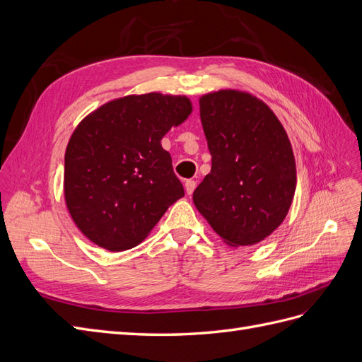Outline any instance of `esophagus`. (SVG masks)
Instances as JSON below:
<instances>
[{
  "label": "esophagus",
  "mask_w": 362,
  "mask_h": 362,
  "mask_svg": "<svg viewBox=\"0 0 362 362\" xmlns=\"http://www.w3.org/2000/svg\"><path fill=\"white\" fill-rule=\"evenodd\" d=\"M194 189H196V181H193V180L185 181V193L192 194L194 192Z\"/></svg>",
  "instance_id": "obj_1"
}]
</instances>
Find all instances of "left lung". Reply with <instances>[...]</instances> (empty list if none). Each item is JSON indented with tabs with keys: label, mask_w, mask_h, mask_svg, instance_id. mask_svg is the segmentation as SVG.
Masks as SVG:
<instances>
[{
	"label": "left lung",
	"mask_w": 362,
	"mask_h": 362,
	"mask_svg": "<svg viewBox=\"0 0 362 362\" xmlns=\"http://www.w3.org/2000/svg\"><path fill=\"white\" fill-rule=\"evenodd\" d=\"M211 172L193 202L226 245L250 246L286 218L296 190L291 144L269 105L240 90L199 100Z\"/></svg>",
	"instance_id": "obj_1"
}]
</instances>
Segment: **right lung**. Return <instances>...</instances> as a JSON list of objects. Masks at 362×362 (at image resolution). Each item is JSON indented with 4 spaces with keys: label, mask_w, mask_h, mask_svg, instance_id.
<instances>
[{
    "label": "right lung",
    "mask_w": 362,
    "mask_h": 362,
    "mask_svg": "<svg viewBox=\"0 0 362 362\" xmlns=\"http://www.w3.org/2000/svg\"><path fill=\"white\" fill-rule=\"evenodd\" d=\"M190 113L187 96L129 95L75 128L64 154V199L90 242L115 252L134 247L182 198L161 139Z\"/></svg>",
    "instance_id": "right-lung-1"
}]
</instances>
